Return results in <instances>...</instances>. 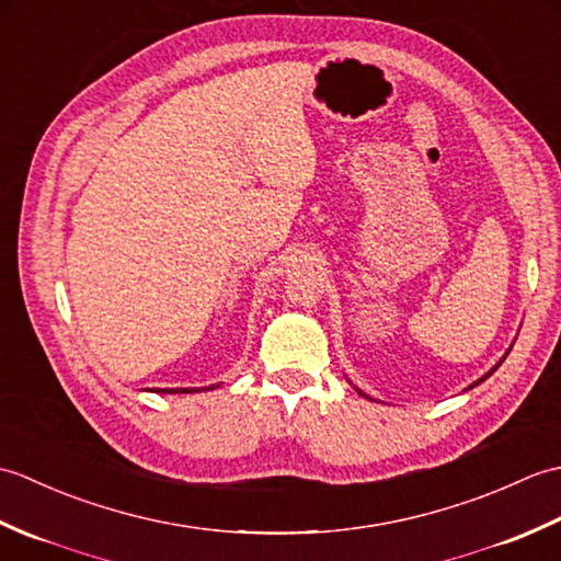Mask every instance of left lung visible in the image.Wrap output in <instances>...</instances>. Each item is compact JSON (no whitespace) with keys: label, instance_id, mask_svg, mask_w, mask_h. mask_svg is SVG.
I'll return each instance as SVG.
<instances>
[{"label":"left lung","instance_id":"left-lung-1","mask_svg":"<svg viewBox=\"0 0 561 561\" xmlns=\"http://www.w3.org/2000/svg\"><path fill=\"white\" fill-rule=\"evenodd\" d=\"M511 347H514V344H511ZM511 347H508V350H506V354H508V352H511ZM506 354H504V356H502V359H499V364H496V366H494V368H490V371H486V374H484V376H482V378H478V380H474V383H472V386H468V390H470V388H474V386H480V383H482V380H486V378H490V376H492V374H494V371H496V368H499V366H502V362H504V359H506ZM354 388H356V386H354ZM356 392H359V396H364V398H368V400H371V396H366V392H364V390H359V388H356Z\"/></svg>","mask_w":561,"mask_h":561}]
</instances>
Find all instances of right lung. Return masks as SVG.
<instances>
[{"instance_id":"add662e5","label":"right lung","mask_w":561,"mask_h":561,"mask_svg":"<svg viewBox=\"0 0 561 561\" xmlns=\"http://www.w3.org/2000/svg\"><path fill=\"white\" fill-rule=\"evenodd\" d=\"M214 388H219V386H205V388H157V392H199V390H214Z\"/></svg>"}]
</instances>
